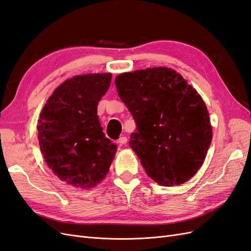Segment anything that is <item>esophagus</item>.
I'll return each instance as SVG.
<instances>
[{"label":"esophagus","instance_id":"esophagus-1","mask_svg":"<svg viewBox=\"0 0 251 251\" xmlns=\"http://www.w3.org/2000/svg\"><path fill=\"white\" fill-rule=\"evenodd\" d=\"M126 142H127V138H126V137H124V136H123V137H120V138L117 140V143L119 144L120 147L125 146V144H126Z\"/></svg>","mask_w":251,"mask_h":251}]
</instances>
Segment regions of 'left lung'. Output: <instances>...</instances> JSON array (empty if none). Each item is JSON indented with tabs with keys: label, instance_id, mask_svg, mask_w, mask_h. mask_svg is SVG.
<instances>
[{
	"label": "left lung",
	"instance_id": "obj_1",
	"mask_svg": "<svg viewBox=\"0 0 251 251\" xmlns=\"http://www.w3.org/2000/svg\"><path fill=\"white\" fill-rule=\"evenodd\" d=\"M115 85L137 126L128 146L148 176L163 186L191 179L212 138L209 114L199 93L166 67L121 73Z\"/></svg>",
	"mask_w": 251,
	"mask_h": 251
}]
</instances>
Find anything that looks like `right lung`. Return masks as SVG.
I'll list each match as a JSON object with an SVG mask.
<instances>
[{"mask_svg":"<svg viewBox=\"0 0 251 251\" xmlns=\"http://www.w3.org/2000/svg\"><path fill=\"white\" fill-rule=\"evenodd\" d=\"M111 73L77 75L65 80L41 112L39 142L47 165L67 184L92 188L104 179L117 146L104 136L97 105Z\"/></svg>","mask_w":251,"mask_h":251,"instance_id":"1","label":"right lung"}]
</instances>
